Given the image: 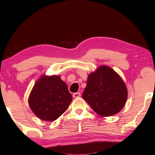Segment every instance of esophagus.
<instances>
[{"instance_id":"1","label":"esophagus","mask_w":155,"mask_h":155,"mask_svg":"<svg viewBox=\"0 0 155 155\" xmlns=\"http://www.w3.org/2000/svg\"><path fill=\"white\" fill-rule=\"evenodd\" d=\"M80 96H81V93H80V92H75V93L73 94V97H74V98H78Z\"/></svg>"}]
</instances>
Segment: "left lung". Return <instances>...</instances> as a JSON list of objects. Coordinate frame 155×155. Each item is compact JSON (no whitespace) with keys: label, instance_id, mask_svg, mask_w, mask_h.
Here are the masks:
<instances>
[{"label":"left lung","instance_id":"left-lung-1","mask_svg":"<svg viewBox=\"0 0 155 155\" xmlns=\"http://www.w3.org/2000/svg\"><path fill=\"white\" fill-rule=\"evenodd\" d=\"M82 97L98 115L113 116L125 104L127 87L114 70L104 65L88 75Z\"/></svg>","mask_w":155,"mask_h":155}]
</instances>
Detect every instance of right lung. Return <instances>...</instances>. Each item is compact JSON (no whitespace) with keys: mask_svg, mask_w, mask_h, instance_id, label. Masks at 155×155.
Segmentation results:
<instances>
[{"mask_svg":"<svg viewBox=\"0 0 155 155\" xmlns=\"http://www.w3.org/2000/svg\"><path fill=\"white\" fill-rule=\"evenodd\" d=\"M72 96L67 84L60 76L42 75L35 83L29 97L28 104L39 119L52 122L67 110Z\"/></svg>","mask_w":155,"mask_h":155,"instance_id":"1","label":"right lung"}]
</instances>
